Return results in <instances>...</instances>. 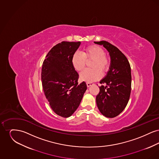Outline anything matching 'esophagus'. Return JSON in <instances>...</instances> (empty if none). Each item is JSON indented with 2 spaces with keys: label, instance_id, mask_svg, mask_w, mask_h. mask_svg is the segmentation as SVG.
Returning <instances> with one entry per match:
<instances>
[{
  "label": "esophagus",
  "instance_id": "1",
  "mask_svg": "<svg viewBox=\"0 0 159 159\" xmlns=\"http://www.w3.org/2000/svg\"><path fill=\"white\" fill-rule=\"evenodd\" d=\"M86 84H87V86H88V87H90L93 84V83H92V82H87Z\"/></svg>",
  "mask_w": 159,
  "mask_h": 159
}]
</instances>
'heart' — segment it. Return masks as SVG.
<instances>
[{
  "label": "heart",
  "mask_w": 159,
  "mask_h": 159,
  "mask_svg": "<svg viewBox=\"0 0 159 159\" xmlns=\"http://www.w3.org/2000/svg\"><path fill=\"white\" fill-rule=\"evenodd\" d=\"M106 52L98 46L91 45L85 48L82 53L76 52L71 60L72 65L77 71H82L86 66V62L91 61L89 66L80 74L82 81L92 82L98 80L102 75L106 74L110 68V61L106 57Z\"/></svg>",
  "instance_id": "heart-1"
}]
</instances>
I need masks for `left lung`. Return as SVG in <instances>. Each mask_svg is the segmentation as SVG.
Returning <instances> with one entry per match:
<instances>
[{
  "mask_svg": "<svg viewBox=\"0 0 159 159\" xmlns=\"http://www.w3.org/2000/svg\"><path fill=\"white\" fill-rule=\"evenodd\" d=\"M103 45L109 52L111 64L106 77L99 83L96 102L99 111L109 118L121 113L128 102L131 91V70L126 56L107 41L94 42Z\"/></svg>",
  "mask_w": 159,
  "mask_h": 159,
  "instance_id": "left-lung-1",
  "label": "left lung"
}]
</instances>
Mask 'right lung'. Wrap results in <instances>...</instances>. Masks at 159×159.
<instances>
[{
	"label": "right lung",
	"mask_w": 159,
	"mask_h": 159,
	"mask_svg": "<svg viewBox=\"0 0 159 159\" xmlns=\"http://www.w3.org/2000/svg\"><path fill=\"white\" fill-rule=\"evenodd\" d=\"M80 42H65L54 46L43 62L41 78L51 108L62 117L71 116L80 105L87 89L84 82L78 83L79 75L71 60Z\"/></svg>",
	"instance_id": "1"
}]
</instances>
